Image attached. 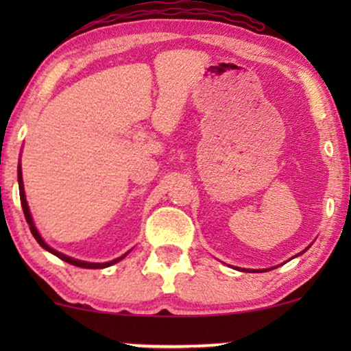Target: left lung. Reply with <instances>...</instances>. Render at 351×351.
<instances>
[{
    "label": "left lung",
    "mask_w": 351,
    "mask_h": 351,
    "mask_svg": "<svg viewBox=\"0 0 351 351\" xmlns=\"http://www.w3.org/2000/svg\"><path fill=\"white\" fill-rule=\"evenodd\" d=\"M247 271H249V270H247ZM251 271H252V270H251Z\"/></svg>",
    "instance_id": "obj_1"
}]
</instances>
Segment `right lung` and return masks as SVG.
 <instances>
[{
    "label": "right lung",
    "instance_id": "1",
    "mask_svg": "<svg viewBox=\"0 0 351 351\" xmlns=\"http://www.w3.org/2000/svg\"><path fill=\"white\" fill-rule=\"evenodd\" d=\"M17 176H19V193H21V203H22L23 214H25V220H27V223L30 225V232H32V234H33V237H35L36 241L40 243V246H41V247H45L46 251H49L51 254H54V256H57L59 258H62V261L69 262V263H71V265H75V267H81V268H105V267H110V265H113V263L119 262L124 256H126V254H124L123 257L114 258V261H112V262H105V263H89V262H81V261H76V258L66 257V256H64V254L57 252L56 249H52L51 246H47V244H46L45 241H43V238L40 237V233H38V230L35 228V225H33V220H32L30 210H28V204H27V199H25V191H23V182H22V171H21V166H19Z\"/></svg>",
    "mask_w": 351,
    "mask_h": 351
}]
</instances>
